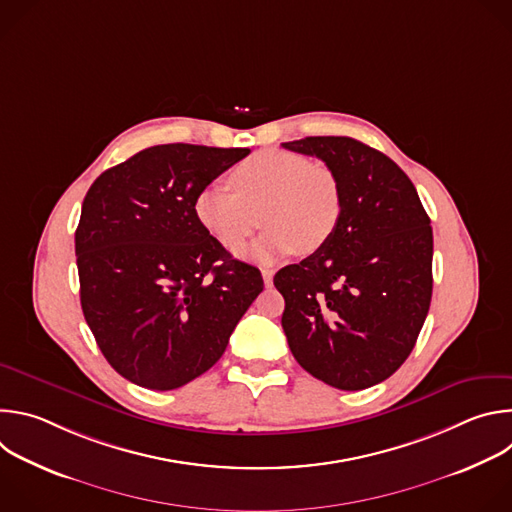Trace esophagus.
Listing matches in <instances>:
<instances>
[{
    "label": "esophagus",
    "instance_id": "1",
    "mask_svg": "<svg viewBox=\"0 0 512 512\" xmlns=\"http://www.w3.org/2000/svg\"><path fill=\"white\" fill-rule=\"evenodd\" d=\"M261 275H263L265 285H267V287H271V283H273V271H271V269H267V267H263V269H261Z\"/></svg>",
    "mask_w": 512,
    "mask_h": 512
}]
</instances>
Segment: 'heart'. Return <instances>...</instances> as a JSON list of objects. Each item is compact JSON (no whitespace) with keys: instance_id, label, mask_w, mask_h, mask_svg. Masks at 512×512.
<instances>
[{"instance_id":"b5f03b06","label":"heart","mask_w":512,"mask_h":512,"mask_svg":"<svg viewBox=\"0 0 512 512\" xmlns=\"http://www.w3.org/2000/svg\"><path fill=\"white\" fill-rule=\"evenodd\" d=\"M227 192L206 186L194 198L198 225L223 249L237 253L261 223L269 229L247 253L267 263L294 251L316 253L334 237L342 216V188L324 162L294 152L263 150L229 172Z\"/></svg>"}]
</instances>
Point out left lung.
<instances>
[{"instance_id":"obj_1","label":"left lung","mask_w":512,"mask_h":512,"mask_svg":"<svg viewBox=\"0 0 512 512\" xmlns=\"http://www.w3.org/2000/svg\"><path fill=\"white\" fill-rule=\"evenodd\" d=\"M281 145L320 158L342 188L328 245L273 277L289 350L330 387H373L407 360L429 310V216L407 174L362 141L326 135Z\"/></svg>"}]
</instances>
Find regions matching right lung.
Returning a JSON list of instances; mask_svg holds the SVG:
<instances>
[{
  "instance_id": "obj_1",
  "label": "right lung",
  "mask_w": 512,
  "mask_h": 512,
  "mask_svg": "<svg viewBox=\"0 0 512 512\" xmlns=\"http://www.w3.org/2000/svg\"><path fill=\"white\" fill-rule=\"evenodd\" d=\"M247 148L166 143L103 172L75 233L85 320L127 381L172 391L206 373L263 291L198 225L194 198Z\"/></svg>"
}]
</instances>
